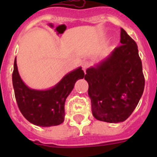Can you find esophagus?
Listing matches in <instances>:
<instances>
[{
    "label": "esophagus",
    "instance_id": "34e87169",
    "mask_svg": "<svg viewBox=\"0 0 157 157\" xmlns=\"http://www.w3.org/2000/svg\"><path fill=\"white\" fill-rule=\"evenodd\" d=\"M81 66H82V68H83L84 71H86V70L90 66V63L88 61H84L82 63H81Z\"/></svg>",
    "mask_w": 157,
    "mask_h": 157
}]
</instances>
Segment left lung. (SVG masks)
<instances>
[{"mask_svg":"<svg viewBox=\"0 0 157 157\" xmlns=\"http://www.w3.org/2000/svg\"><path fill=\"white\" fill-rule=\"evenodd\" d=\"M121 43L85 76L93 116L108 123L123 122L132 114L145 85L138 45L123 28Z\"/></svg>","mask_w":157,"mask_h":157,"instance_id":"1","label":"left lung"}]
</instances>
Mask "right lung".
Masks as SVG:
<instances>
[{
	"label": "right lung",
	"instance_id": "add662e5",
	"mask_svg": "<svg viewBox=\"0 0 157 157\" xmlns=\"http://www.w3.org/2000/svg\"><path fill=\"white\" fill-rule=\"evenodd\" d=\"M85 76L81 67L67 73L54 86L47 90L28 87L18 73L16 59L12 81L16 101L23 116L32 124L41 127L59 125L64 121V106L77 80Z\"/></svg>",
	"mask_w": 157,
	"mask_h": 157
}]
</instances>
